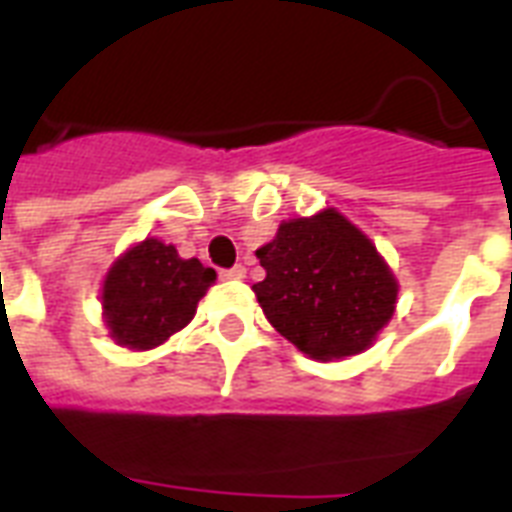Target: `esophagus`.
<instances>
[{
	"label": "esophagus",
	"mask_w": 512,
	"mask_h": 512,
	"mask_svg": "<svg viewBox=\"0 0 512 512\" xmlns=\"http://www.w3.org/2000/svg\"><path fill=\"white\" fill-rule=\"evenodd\" d=\"M220 276H223V279H244V276H247V268H244V265H233V268L223 271Z\"/></svg>",
	"instance_id": "obj_1"
}]
</instances>
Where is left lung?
Instances as JSON below:
<instances>
[{
    "mask_svg": "<svg viewBox=\"0 0 512 512\" xmlns=\"http://www.w3.org/2000/svg\"><path fill=\"white\" fill-rule=\"evenodd\" d=\"M257 260L265 279L252 289L265 319L319 361L366 350L396 311V276L337 209L281 223Z\"/></svg>",
    "mask_w": 512,
    "mask_h": 512,
    "instance_id": "left-lung-1",
    "label": "left lung"
}]
</instances>
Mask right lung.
<instances>
[{
  "mask_svg": "<svg viewBox=\"0 0 512 512\" xmlns=\"http://www.w3.org/2000/svg\"><path fill=\"white\" fill-rule=\"evenodd\" d=\"M217 273L172 244L146 239L127 249L103 281V319L116 345L148 350L188 324Z\"/></svg>",
  "mask_w": 512,
  "mask_h": 512,
  "instance_id": "add662e5",
  "label": "right lung"
}]
</instances>
